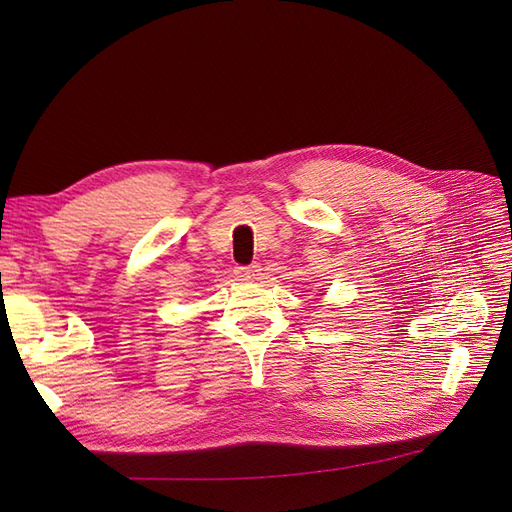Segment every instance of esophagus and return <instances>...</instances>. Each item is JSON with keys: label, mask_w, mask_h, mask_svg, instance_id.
I'll use <instances>...</instances> for the list:
<instances>
[{"label": "esophagus", "mask_w": 512, "mask_h": 512, "mask_svg": "<svg viewBox=\"0 0 512 512\" xmlns=\"http://www.w3.org/2000/svg\"><path fill=\"white\" fill-rule=\"evenodd\" d=\"M237 275L241 277V279H258V275H260V264H250V267H237Z\"/></svg>", "instance_id": "obj_1"}]
</instances>
